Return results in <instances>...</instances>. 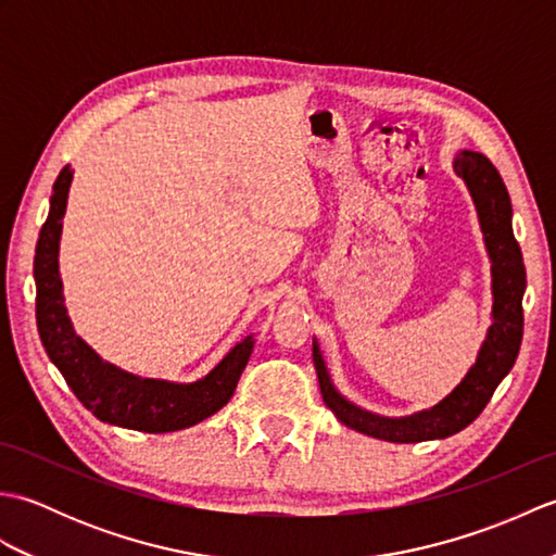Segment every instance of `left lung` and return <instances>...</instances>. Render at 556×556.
I'll return each instance as SVG.
<instances>
[{
    "label": "left lung",
    "instance_id": "left-lung-1",
    "mask_svg": "<svg viewBox=\"0 0 556 556\" xmlns=\"http://www.w3.org/2000/svg\"><path fill=\"white\" fill-rule=\"evenodd\" d=\"M454 169L466 181L470 195L476 200L478 217L485 245L492 260V293H494V323L482 344L478 361L468 370L452 394L430 410H420L408 418H380L375 413L361 410L341 396L329 382L320 349L313 344V361L320 380V392L327 408L351 430L377 437V440L410 444L444 440L468 428L482 408L490 404L494 389L500 387L514 368L518 349L523 339V291L526 265L521 245L514 239L511 229V200L506 193L500 172L494 164L473 150L458 152Z\"/></svg>",
    "mask_w": 556,
    "mask_h": 556
}]
</instances>
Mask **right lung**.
Here are the masks:
<instances>
[{
    "mask_svg": "<svg viewBox=\"0 0 556 556\" xmlns=\"http://www.w3.org/2000/svg\"><path fill=\"white\" fill-rule=\"evenodd\" d=\"M71 179L74 172L66 164L54 181L50 215L35 245L33 275L38 287L35 317L47 356L64 375L80 404L102 422L140 432H174L210 418L233 396L253 353V337H245L222 358L215 370L191 384L143 380L104 363L71 327L62 279H59V239H62Z\"/></svg>",
    "mask_w": 556,
    "mask_h": 556,
    "instance_id": "right-lung-1",
    "label": "right lung"
}]
</instances>
